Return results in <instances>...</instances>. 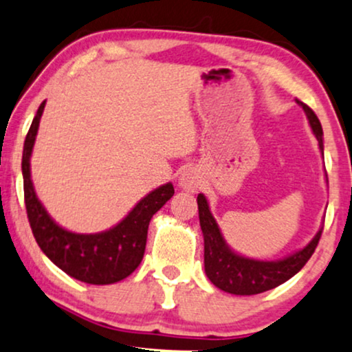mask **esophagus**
<instances>
[{"instance_id":"obj_1","label":"esophagus","mask_w":352,"mask_h":352,"mask_svg":"<svg viewBox=\"0 0 352 352\" xmlns=\"http://www.w3.org/2000/svg\"><path fill=\"white\" fill-rule=\"evenodd\" d=\"M179 184L184 190H188V192H195V190L199 188L200 180H199V175H197L195 170H192V168H187V170L182 172Z\"/></svg>"}]
</instances>
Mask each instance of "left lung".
Here are the masks:
<instances>
[{
    "label": "left lung",
    "instance_id": "left-lung-1",
    "mask_svg": "<svg viewBox=\"0 0 352 352\" xmlns=\"http://www.w3.org/2000/svg\"><path fill=\"white\" fill-rule=\"evenodd\" d=\"M296 102L300 104L306 117H308L313 134L318 139L319 151L324 152L321 122H319L313 109L302 104L301 100H296ZM197 204H199L200 227L205 241V273H207L208 280L217 288H220L221 292L250 296V294H258L276 288L281 283L293 278L302 266L308 263L311 254L316 250L319 238H321L322 228L319 230L305 248L298 250V252L283 258V260H253V258H246L235 253L227 245L217 220L210 212L208 201L204 193H199Z\"/></svg>",
    "mask_w": 352,
    "mask_h": 352
}]
</instances>
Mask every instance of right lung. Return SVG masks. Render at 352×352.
Masks as SVG:
<instances>
[{"instance_id":"add662e5","label":"right lung","mask_w":352,"mask_h":352,"mask_svg":"<svg viewBox=\"0 0 352 352\" xmlns=\"http://www.w3.org/2000/svg\"><path fill=\"white\" fill-rule=\"evenodd\" d=\"M44 106L46 100H43L36 112L24 140L21 162L24 204L36 241L52 263L76 280L89 285H112L124 280L134 273L142 261L151 218L172 199L175 192L173 185L168 182L162 187L152 190L124 220L106 232L86 235L59 227L36 197L31 180L30 160Z\"/></svg>"}]
</instances>
